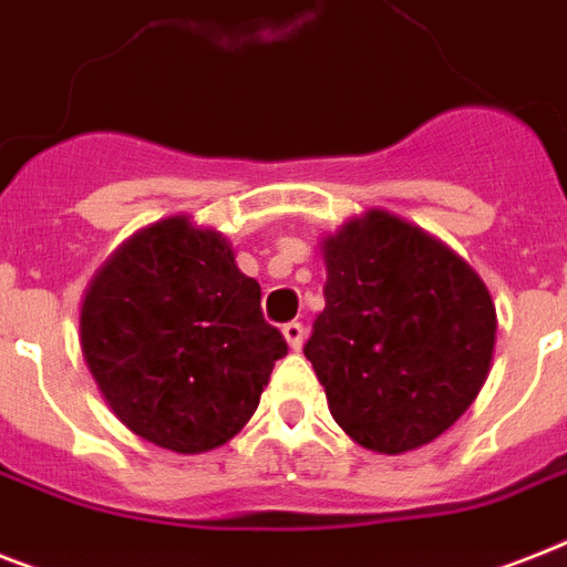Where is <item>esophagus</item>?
<instances>
[{"instance_id":"1","label":"esophagus","mask_w":567,"mask_h":567,"mask_svg":"<svg viewBox=\"0 0 567 567\" xmlns=\"http://www.w3.org/2000/svg\"><path fill=\"white\" fill-rule=\"evenodd\" d=\"M282 334L293 352H297V349H302V340H306V329H302V323H285Z\"/></svg>"}]
</instances>
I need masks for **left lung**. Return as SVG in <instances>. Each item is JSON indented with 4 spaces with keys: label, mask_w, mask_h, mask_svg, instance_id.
I'll list each match as a JSON object with an SVG mask.
<instances>
[{
    "label": "left lung",
    "mask_w": 567,
    "mask_h": 567,
    "mask_svg": "<svg viewBox=\"0 0 567 567\" xmlns=\"http://www.w3.org/2000/svg\"><path fill=\"white\" fill-rule=\"evenodd\" d=\"M326 308L306 358L358 445L402 454L449 431L481 393L495 302L425 229L370 209L323 238Z\"/></svg>",
    "instance_id": "obj_1"
}]
</instances>
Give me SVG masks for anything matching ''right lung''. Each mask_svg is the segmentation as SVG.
I'll return each mask as SVG.
<instances>
[{
	"label": "right lung",
	"instance_id": "obj_1",
	"mask_svg": "<svg viewBox=\"0 0 567 567\" xmlns=\"http://www.w3.org/2000/svg\"><path fill=\"white\" fill-rule=\"evenodd\" d=\"M81 349L110 411L177 454L233 440L288 355L265 323L259 282L238 270L227 238L186 215L140 229L92 276Z\"/></svg>",
	"mask_w": 567,
	"mask_h": 567
}]
</instances>
